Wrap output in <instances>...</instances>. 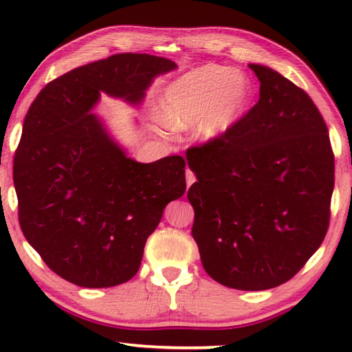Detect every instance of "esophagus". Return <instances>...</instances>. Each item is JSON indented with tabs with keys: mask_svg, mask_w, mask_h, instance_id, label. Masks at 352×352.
Returning a JSON list of instances; mask_svg holds the SVG:
<instances>
[{
	"mask_svg": "<svg viewBox=\"0 0 352 352\" xmlns=\"http://www.w3.org/2000/svg\"><path fill=\"white\" fill-rule=\"evenodd\" d=\"M195 182V175H194V172L190 170V169H186V184H188V188L190 186V184H192Z\"/></svg>",
	"mask_w": 352,
	"mask_h": 352,
	"instance_id": "esophagus-1",
	"label": "esophagus"
}]
</instances>
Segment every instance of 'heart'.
Masks as SVG:
<instances>
[{
  "label": "heart",
  "instance_id": "obj_1",
  "mask_svg": "<svg viewBox=\"0 0 352 352\" xmlns=\"http://www.w3.org/2000/svg\"><path fill=\"white\" fill-rule=\"evenodd\" d=\"M252 85L233 68L205 65L172 83L164 94L163 118L172 129L197 124L201 141L222 138L245 113Z\"/></svg>",
  "mask_w": 352,
  "mask_h": 352
}]
</instances>
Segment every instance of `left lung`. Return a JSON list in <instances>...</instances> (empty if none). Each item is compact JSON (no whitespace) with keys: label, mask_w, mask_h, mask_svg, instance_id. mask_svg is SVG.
<instances>
[{"label":"left lung","mask_w":352,"mask_h":352,"mask_svg":"<svg viewBox=\"0 0 352 352\" xmlns=\"http://www.w3.org/2000/svg\"><path fill=\"white\" fill-rule=\"evenodd\" d=\"M258 104L222 138L190 147L192 237L205 272L237 290L294 278L323 242L333 153L309 94L275 69L250 63Z\"/></svg>","instance_id":"1"}]
</instances>
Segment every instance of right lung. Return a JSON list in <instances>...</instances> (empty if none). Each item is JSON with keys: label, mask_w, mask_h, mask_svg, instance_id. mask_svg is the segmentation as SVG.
I'll return each instance as SVG.
<instances>
[{"label": "right lung", "mask_w": 352, "mask_h": 352, "mask_svg": "<svg viewBox=\"0 0 352 352\" xmlns=\"http://www.w3.org/2000/svg\"><path fill=\"white\" fill-rule=\"evenodd\" d=\"M164 57L115 54L57 77L28 110L14 158L19 220L50 269L80 287H113L138 272L147 237L186 190L184 160L129 158L91 113L100 93L138 105Z\"/></svg>", "instance_id": "add662e5"}]
</instances>
